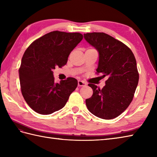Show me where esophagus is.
<instances>
[{
  "label": "esophagus",
  "instance_id": "obj_1",
  "mask_svg": "<svg viewBox=\"0 0 157 157\" xmlns=\"http://www.w3.org/2000/svg\"><path fill=\"white\" fill-rule=\"evenodd\" d=\"M78 86H85L86 85V82H84V81H82V80H78Z\"/></svg>",
  "mask_w": 157,
  "mask_h": 157
}]
</instances>
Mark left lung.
Wrapping results in <instances>:
<instances>
[{"instance_id":"1","label":"left lung","mask_w":157,"mask_h":157,"mask_svg":"<svg viewBox=\"0 0 157 157\" xmlns=\"http://www.w3.org/2000/svg\"><path fill=\"white\" fill-rule=\"evenodd\" d=\"M84 38L99 54L97 73L109 76L102 89L89 84L93 94L86 100L89 111L99 118L112 119L132 101L139 80L135 56L123 42L103 32L87 33Z\"/></svg>"}]
</instances>
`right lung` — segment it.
<instances>
[{"label":"right lung","mask_w":157,"mask_h":157,"mask_svg":"<svg viewBox=\"0 0 157 157\" xmlns=\"http://www.w3.org/2000/svg\"><path fill=\"white\" fill-rule=\"evenodd\" d=\"M82 39L80 33L54 31L36 40L25 51L19 69L21 90L36 113L49 115L61 109L77 88L73 78L55 83L52 70L66 64Z\"/></svg>","instance_id":"right-lung-1"}]
</instances>
